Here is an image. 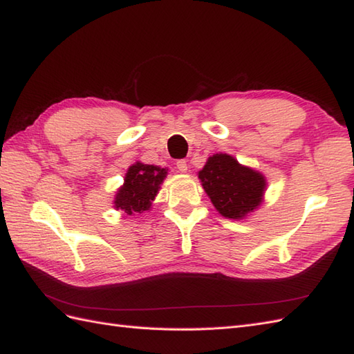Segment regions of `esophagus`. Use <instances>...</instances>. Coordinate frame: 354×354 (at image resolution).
Returning a JSON list of instances; mask_svg holds the SVG:
<instances>
[{"instance_id":"34e87169","label":"esophagus","mask_w":354,"mask_h":354,"mask_svg":"<svg viewBox=\"0 0 354 354\" xmlns=\"http://www.w3.org/2000/svg\"><path fill=\"white\" fill-rule=\"evenodd\" d=\"M176 167H178L179 171L185 173L187 170H189V164H187L185 160H178V161H176Z\"/></svg>"}]
</instances>
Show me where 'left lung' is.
<instances>
[{"instance_id":"obj_1","label":"left lung","mask_w":354,"mask_h":354,"mask_svg":"<svg viewBox=\"0 0 354 354\" xmlns=\"http://www.w3.org/2000/svg\"><path fill=\"white\" fill-rule=\"evenodd\" d=\"M199 179L217 212L228 219H242L257 208L266 185L260 173L243 167L227 153L209 156Z\"/></svg>"}]
</instances>
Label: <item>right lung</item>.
Instances as JSON below:
<instances>
[{"instance_id":"1","label":"right lung","mask_w":354,"mask_h":354,"mask_svg":"<svg viewBox=\"0 0 354 354\" xmlns=\"http://www.w3.org/2000/svg\"><path fill=\"white\" fill-rule=\"evenodd\" d=\"M167 171L156 165L137 162L129 167L124 178V185L117 192L115 208L127 214L142 213L150 208V202L156 196L160 184Z\"/></svg>"}]
</instances>
